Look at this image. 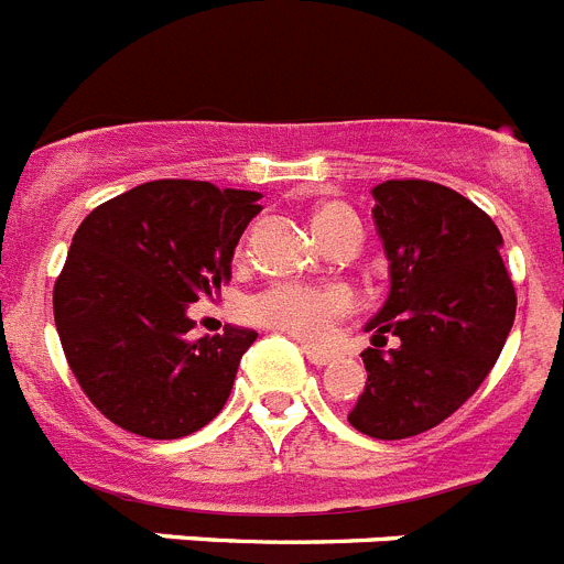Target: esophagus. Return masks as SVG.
<instances>
[{
  "label": "esophagus",
  "mask_w": 564,
  "mask_h": 564,
  "mask_svg": "<svg viewBox=\"0 0 564 564\" xmlns=\"http://www.w3.org/2000/svg\"><path fill=\"white\" fill-rule=\"evenodd\" d=\"M302 354L307 356V362L316 365V368H322V365H330L336 359L334 350H325V348H314V345H305L302 348Z\"/></svg>",
  "instance_id": "1"
}]
</instances>
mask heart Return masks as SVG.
I'll list each match as a JSON object with an SVG mask.
<instances>
[{"label": "heart", "instance_id": "1", "mask_svg": "<svg viewBox=\"0 0 564 564\" xmlns=\"http://www.w3.org/2000/svg\"><path fill=\"white\" fill-rule=\"evenodd\" d=\"M345 219H354L345 205L339 202H325L314 214V228L319 239H328ZM354 311V296L348 288L339 285H296V282H279V285L264 288L248 305V314L253 322H262L268 328L285 330L305 341H319L334 330L341 316Z\"/></svg>", "mask_w": 564, "mask_h": 564}]
</instances>
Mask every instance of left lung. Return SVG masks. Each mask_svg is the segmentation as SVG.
Listing matches in <instances>:
<instances>
[{"label":"left lung","instance_id":"8db88e82","mask_svg":"<svg viewBox=\"0 0 564 564\" xmlns=\"http://www.w3.org/2000/svg\"><path fill=\"white\" fill-rule=\"evenodd\" d=\"M373 199L391 293L365 325L368 382L348 422L373 440H408L485 382L511 334L517 293L499 257L502 234L470 199L425 180H388ZM388 335L400 345L382 351Z\"/></svg>","mask_w":564,"mask_h":564}]
</instances>
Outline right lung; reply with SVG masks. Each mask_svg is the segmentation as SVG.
<instances>
[{"label":"right lung","instance_id":"right-lung-1","mask_svg":"<svg viewBox=\"0 0 564 564\" xmlns=\"http://www.w3.org/2000/svg\"><path fill=\"white\" fill-rule=\"evenodd\" d=\"M262 194L156 180L102 202L76 228L53 319L85 397L113 425L180 440L223 411L257 330L194 339L191 302L230 282Z\"/></svg>","mask_w":564,"mask_h":564}]
</instances>
